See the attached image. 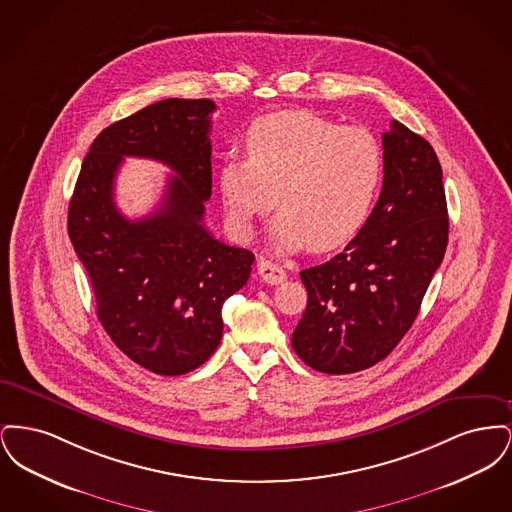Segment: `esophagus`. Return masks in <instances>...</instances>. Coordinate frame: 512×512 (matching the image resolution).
Masks as SVG:
<instances>
[{"label":"esophagus","mask_w":512,"mask_h":512,"mask_svg":"<svg viewBox=\"0 0 512 512\" xmlns=\"http://www.w3.org/2000/svg\"><path fill=\"white\" fill-rule=\"evenodd\" d=\"M257 272L259 276L270 284V286H276V284H282L286 280V270L274 263H270L267 259H261L259 265H257Z\"/></svg>","instance_id":"obj_1"}]
</instances>
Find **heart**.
Segmentation results:
<instances>
[{
  "label": "heart",
  "mask_w": 512,
  "mask_h": 512,
  "mask_svg": "<svg viewBox=\"0 0 512 512\" xmlns=\"http://www.w3.org/2000/svg\"><path fill=\"white\" fill-rule=\"evenodd\" d=\"M247 159H226L219 188L242 236L278 203L272 242L332 251L366 224L384 180V149L365 126H341L313 111H278L253 122Z\"/></svg>",
  "instance_id": "b5f03b06"
}]
</instances>
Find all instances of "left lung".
Masks as SVG:
<instances>
[{"instance_id":"8db88e82","label":"left lung","mask_w":512,"mask_h":512,"mask_svg":"<svg viewBox=\"0 0 512 512\" xmlns=\"http://www.w3.org/2000/svg\"><path fill=\"white\" fill-rule=\"evenodd\" d=\"M382 146L384 184L363 230L334 259L301 270L309 297L292 345L318 372L351 374L386 359L445 255L449 219L434 147L397 121Z\"/></svg>"}]
</instances>
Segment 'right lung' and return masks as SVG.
<instances>
[{
  "instance_id": "add662e5",
  "label": "right lung",
  "mask_w": 512,
  "mask_h": 512,
  "mask_svg": "<svg viewBox=\"0 0 512 512\" xmlns=\"http://www.w3.org/2000/svg\"><path fill=\"white\" fill-rule=\"evenodd\" d=\"M211 99L169 98L101 130L69 203V238L90 276L98 318L134 363L161 376L203 365L222 338V305L242 290L255 255L203 224L211 197ZM124 156L167 164L164 203L144 220L114 205Z\"/></svg>"
}]
</instances>
